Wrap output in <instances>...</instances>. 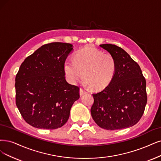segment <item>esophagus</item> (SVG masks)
<instances>
[{"label": "esophagus", "mask_w": 161, "mask_h": 161, "mask_svg": "<svg viewBox=\"0 0 161 161\" xmlns=\"http://www.w3.org/2000/svg\"><path fill=\"white\" fill-rule=\"evenodd\" d=\"M87 92L85 91V90H83V89H81V88H80V95L81 96H84V94H86Z\"/></svg>", "instance_id": "34e87169"}]
</instances>
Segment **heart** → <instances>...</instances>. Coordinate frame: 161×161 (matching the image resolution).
Returning a JSON list of instances; mask_svg holds the SVG:
<instances>
[{"mask_svg":"<svg viewBox=\"0 0 161 161\" xmlns=\"http://www.w3.org/2000/svg\"><path fill=\"white\" fill-rule=\"evenodd\" d=\"M117 62L109 53H103L94 47H86L76 53L74 60L67 59L64 71L67 80L71 84L82 78L84 84L94 90L105 88L114 79Z\"/></svg>","mask_w":161,"mask_h":161,"instance_id":"obj_1","label":"heart"}]
</instances>
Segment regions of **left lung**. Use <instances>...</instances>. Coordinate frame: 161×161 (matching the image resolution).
<instances>
[{"label":"left lung","mask_w":161,"mask_h":161,"mask_svg":"<svg viewBox=\"0 0 161 161\" xmlns=\"http://www.w3.org/2000/svg\"><path fill=\"white\" fill-rule=\"evenodd\" d=\"M99 46L115 58L117 69L109 86L93 94L92 117L98 126L107 130L132 127L145 111L146 80L139 64L121 47L109 44Z\"/></svg>","instance_id":"1"}]
</instances>
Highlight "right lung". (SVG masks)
<instances>
[{
	"instance_id": "right-lung-1",
	"label": "right lung",
	"mask_w": 161,
	"mask_h": 161,
	"mask_svg": "<svg viewBox=\"0 0 161 161\" xmlns=\"http://www.w3.org/2000/svg\"><path fill=\"white\" fill-rule=\"evenodd\" d=\"M73 50L68 43L45 44L21 64L15 78L16 104L32 127L56 129L68 121L71 106L80 98L79 87L68 84L64 71Z\"/></svg>"
}]
</instances>
